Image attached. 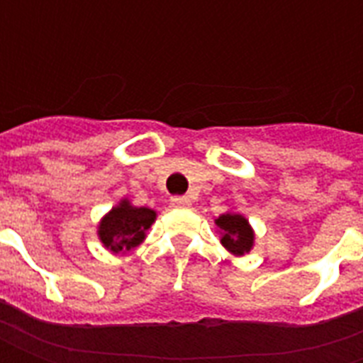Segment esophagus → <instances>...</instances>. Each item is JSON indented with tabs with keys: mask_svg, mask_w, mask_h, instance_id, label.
Masks as SVG:
<instances>
[{
	"mask_svg": "<svg viewBox=\"0 0 363 363\" xmlns=\"http://www.w3.org/2000/svg\"><path fill=\"white\" fill-rule=\"evenodd\" d=\"M171 204L174 208H186V206H190V200L186 196H173L171 198Z\"/></svg>",
	"mask_w": 363,
	"mask_h": 363,
	"instance_id": "esophagus-1",
	"label": "esophagus"
}]
</instances>
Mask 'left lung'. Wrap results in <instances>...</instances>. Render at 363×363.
Segmentation results:
<instances>
[{
    "label": "left lung",
    "instance_id": "left-lung-1",
    "mask_svg": "<svg viewBox=\"0 0 363 363\" xmlns=\"http://www.w3.org/2000/svg\"><path fill=\"white\" fill-rule=\"evenodd\" d=\"M216 225L221 229V245L233 255H245L251 251L255 233L249 221L241 213H223L216 220Z\"/></svg>",
    "mask_w": 363,
    "mask_h": 363
}]
</instances>
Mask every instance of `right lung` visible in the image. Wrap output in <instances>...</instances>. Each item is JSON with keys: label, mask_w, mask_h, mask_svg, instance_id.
<instances>
[{"label": "right lung", "mask_w": 363, "mask_h": 363, "mask_svg": "<svg viewBox=\"0 0 363 363\" xmlns=\"http://www.w3.org/2000/svg\"><path fill=\"white\" fill-rule=\"evenodd\" d=\"M155 221V212L150 208H134L128 200L112 208L99 225V237L112 252L134 249L145 239V231Z\"/></svg>", "instance_id": "add662e5"}]
</instances>
